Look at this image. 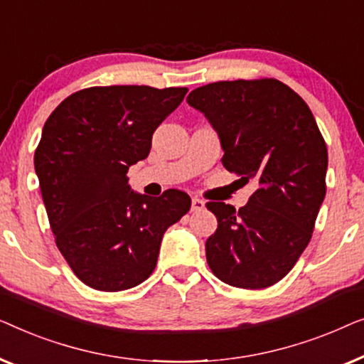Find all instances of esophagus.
<instances>
[{
	"instance_id": "esophagus-1",
	"label": "esophagus",
	"mask_w": 364,
	"mask_h": 364,
	"mask_svg": "<svg viewBox=\"0 0 364 364\" xmlns=\"http://www.w3.org/2000/svg\"><path fill=\"white\" fill-rule=\"evenodd\" d=\"M204 209V201L199 198H193L191 199V211L193 213H198V211H203Z\"/></svg>"
}]
</instances>
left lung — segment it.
<instances>
[{
    "label": "left lung",
    "instance_id": "8db88e82",
    "mask_svg": "<svg viewBox=\"0 0 364 364\" xmlns=\"http://www.w3.org/2000/svg\"><path fill=\"white\" fill-rule=\"evenodd\" d=\"M186 100L218 132L224 168L257 184L239 211L206 203L218 218L209 269L224 284L267 289L310 242L326 193V143L305 100L277 79L213 82Z\"/></svg>",
    "mask_w": 364,
    "mask_h": 364
}]
</instances>
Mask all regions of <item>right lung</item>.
I'll use <instances>...</instances> for the list:
<instances>
[{
  "label": "right lung",
  "mask_w": 364,
  "mask_h": 364,
  "mask_svg": "<svg viewBox=\"0 0 364 364\" xmlns=\"http://www.w3.org/2000/svg\"><path fill=\"white\" fill-rule=\"evenodd\" d=\"M186 92L89 87L46 120L34 153L46 213L65 262L92 289L120 291L150 277L163 234L191 208L180 189L150 198L133 193L127 178Z\"/></svg>",
  "instance_id": "obj_1"
}]
</instances>
